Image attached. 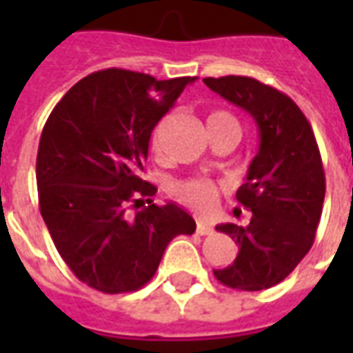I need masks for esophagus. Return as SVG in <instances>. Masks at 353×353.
Returning <instances> with one entry per match:
<instances>
[{
    "mask_svg": "<svg viewBox=\"0 0 353 353\" xmlns=\"http://www.w3.org/2000/svg\"><path fill=\"white\" fill-rule=\"evenodd\" d=\"M196 232H199L200 236H208V234H212V232H214V229H212V227H210L208 223L199 221V223H196Z\"/></svg>",
    "mask_w": 353,
    "mask_h": 353,
    "instance_id": "obj_1",
    "label": "esophagus"
}]
</instances>
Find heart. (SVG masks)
Wrapping results in <instances>:
<instances>
[{
	"instance_id": "1",
	"label": "heart",
	"mask_w": 353,
	"mask_h": 353,
	"mask_svg": "<svg viewBox=\"0 0 353 353\" xmlns=\"http://www.w3.org/2000/svg\"><path fill=\"white\" fill-rule=\"evenodd\" d=\"M208 126H232L240 132L236 117L230 115L229 111H212L208 117ZM159 145V134L153 136V147ZM176 196L185 206H189L199 214H210L219 200V187L208 179H187L176 185Z\"/></svg>"
}]
</instances>
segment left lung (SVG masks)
<instances>
[{
	"mask_svg": "<svg viewBox=\"0 0 353 353\" xmlns=\"http://www.w3.org/2000/svg\"><path fill=\"white\" fill-rule=\"evenodd\" d=\"M208 87L245 109L259 126V153L236 192L252 212L248 227L217 225L238 244L232 265L214 270L223 285L263 291L285 280L310 252L319 225L325 174L308 119L288 94L253 77H206Z\"/></svg>",
	"mask_w": 353,
	"mask_h": 353,
	"instance_id": "obj_1",
	"label": "left lung"
}]
</instances>
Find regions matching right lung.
Segmentation results:
<instances>
[{"label": "right lung", "instance_id": "obj_1", "mask_svg": "<svg viewBox=\"0 0 353 353\" xmlns=\"http://www.w3.org/2000/svg\"><path fill=\"white\" fill-rule=\"evenodd\" d=\"M194 79L101 70L75 83L43 126L39 210L60 257L88 288H143L166 245L196 230L177 204H153L157 187L141 177L151 132Z\"/></svg>", "mask_w": 353, "mask_h": 353}]
</instances>
